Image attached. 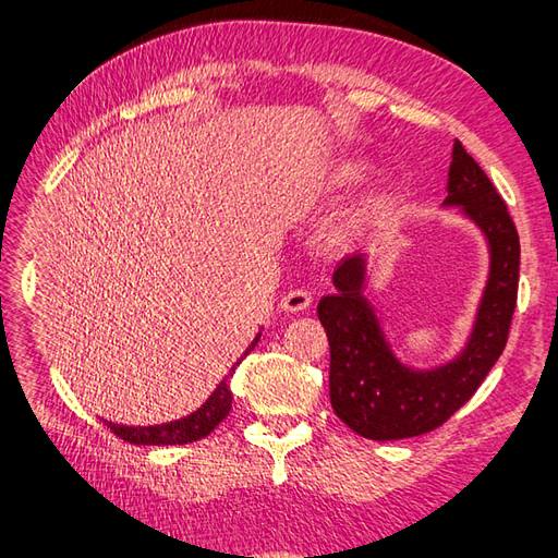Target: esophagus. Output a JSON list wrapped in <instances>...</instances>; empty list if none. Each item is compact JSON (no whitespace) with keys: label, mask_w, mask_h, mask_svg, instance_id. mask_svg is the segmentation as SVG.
Segmentation results:
<instances>
[{"label":"esophagus","mask_w":558,"mask_h":558,"mask_svg":"<svg viewBox=\"0 0 558 558\" xmlns=\"http://www.w3.org/2000/svg\"><path fill=\"white\" fill-rule=\"evenodd\" d=\"M310 304H312V294L306 290H290L280 302V306L286 312H304L310 310Z\"/></svg>","instance_id":"esophagus-1"}]
</instances>
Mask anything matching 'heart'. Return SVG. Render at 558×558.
<instances>
[{"instance_id": "1", "label": "heart", "mask_w": 558, "mask_h": 558, "mask_svg": "<svg viewBox=\"0 0 558 558\" xmlns=\"http://www.w3.org/2000/svg\"><path fill=\"white\" fill-rule=\"evenodd\" d=\"M362 177V170L357 162L342 160L333 165V170H328L322 180H316L314 184V194L316 196H326V194H336L342 192V189H350L352 184H357Z\"/></svg>"}]
</instances>
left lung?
I'll use <instances>...</instances> for the list:
<instances>
[{
  "label": "left lung",
  "instance_id": "left-lung-1",
  "mask_svg": "<svg viewBox=\"0 0 558 558\" xmlns=\"http://www.w3.org/2000/svg\"><path fill=\"white\" fill-rule=\"evenodd\" d=\"M448 206H465L492 246V276L465 352L434 372H410L388 350L362 298V256H345L333 272L338 292L318 302L330 345V405L354 434L396 441L434 432L475 396L508 342L520 272V240L506 201L475 158L453 146Z\"/></svg>",
  "mask_w": 558,
  "mask_h": 558
}]
</instances>
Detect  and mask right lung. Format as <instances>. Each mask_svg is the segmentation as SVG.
Wrapping results in <instances>:
<instances>
[{"mask_svg":"<svg viewBox=\"0 0 558 558\" xmlns=\"http://www.w3.org/2000/svg\"><path fill=\"white\" fill-rule=\"evenodd\" d=\"M258 338L260 336L254 338L252 345H248V350L242 354V360L256 348ZM240 362L232 366L230 374L222 378L204 405L189 414V417L168 422V424H158V426H122L112 422H105V426H108L114 436H120L122 441L136 444V446H177V444H192V441H198V438H206L225 417H228V412L232 408L230 378L234 376V369L240 366Z\"/></svg>","mask_w":558,"mask_h":558,"instance_id":"1","label":"right lung"}]
</instances>
